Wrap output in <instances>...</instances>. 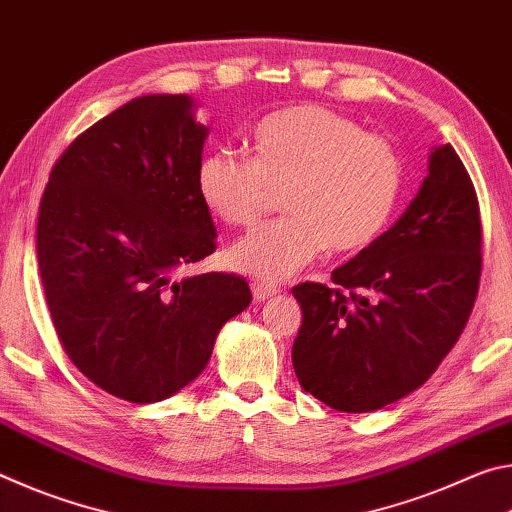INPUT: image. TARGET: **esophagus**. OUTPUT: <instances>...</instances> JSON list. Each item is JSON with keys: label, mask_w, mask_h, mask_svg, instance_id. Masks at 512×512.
<instances>
[{"label": "esophagus", "mask_w": 512, "mask_h": 512, "mask_svg": "<svg viewBox=\"0 0 512 512\" xmlns=\"http://www.w3.org/2000/svg\"><path fill=\"white\" fill-rule=\"evenodd\" d=\"M253 296H255V300L257 302H264V300H268V298H273V296H277V293H280V289L275 287V284H271V282H253Z\"/></svg>", "instance_id": "esophagus-1"}]
</instances>
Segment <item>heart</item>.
Returning a JSON list of instances; mask_svg holds the SVG:
<instances>
[{
  "label": "heart",
  "instance_id": "obj_1",
  "mask_svg": "<svg viewBox=\"0 0 512 512\" xmlns=\"http://www.w3.org/2000/svg\"><path fill=\"white\" fill-rule=\"evenodd\" d=\"M248 151H212L196 171L203 205L232 228L253 225L284 189L287 216L230 248L241 273L287 280L327 248L357 253L379 239L400 203V153L341 112L314 103L268 112Z\"/></svg>",
  "mask_w": 512,
  "mask_h": 512
}]
</instances>
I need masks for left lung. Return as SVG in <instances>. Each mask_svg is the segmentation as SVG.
<instances>
[{"label":"left lung","mask_w":512,"mask_h":512,"mask_svg":"<svg viewBox=\"0 0 512 512\" xmlns=\"http://www.w3.org/2000/svg\"><path fill=\"white\" fill-rule=\"evenodd\" d=\"M481 244L470 173L452 146H438L418 196L391 230L334 268V287H293L300 386L343 413L377 411L420 388L472 314Z\"/></svg>","instance_id":"8db88e82"}]
</instances>
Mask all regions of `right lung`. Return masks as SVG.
Segmentation results:
<instances>
[{
    "mask_svg": "<svg viewBox=\"0 0 512 512\" xmlns=\"http://www.w3.org/2000/svg\"><path fill=\"white\" fill-rule=\"evenodd\" d=\"M207 131L187 94L137 97L67 146L42 194L38 266L60 345L126 402L192 384L250 305L235 273L173 280L216 250L196 189Z\"/></svg>",
    "mask_w": 512,
    "mask_h": 512,
    "instance_id": "1",
    "label": "right lung"
}]
</instances>
